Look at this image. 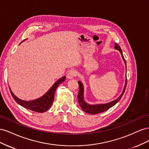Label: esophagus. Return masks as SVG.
<instances>
[{"label":"esophagus","mask_w":149,"mask_h":149,"mask_svg":"<svg viewBox=\"0 0 149 149\" xmlns=\"http://www.w3.org/2000/svg\"><path fill=\"white\" fill-rule=\"evenodd\" d=\"M76 74H77V72H76L74 70H71L68 72V73L67 78L68 79H72V78H73L74 77H75Z\"/></svg>","instance_id":"obj_1"}]
</instances>
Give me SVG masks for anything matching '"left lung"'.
I'll return each mask as SVG.
<instances>
[{
  "label": "left lung",
  "instance_id": "obj_1",
  "mask_svg": "<svg viewBox=\"0 0 149 149\" xmlns=\"http://www.w3.org/2000/svg\"><path fill=\"white\" fill-rule=\"evenodd\" d=\"M114 48L116 49H118V50H119L120 52L121 55H122V57H123V60L125 63V67H126V62H125V60L124 59V57L123 56V52H122V49H121L120 47H119L118 44H117L116 43H115ZM78 84H79V93H78V101L79 106H81V109L84 112H87V113L91 114H96L101 113V112H104V111H107V109H109V108H111V107L114 106L118 101H119V100H120V98L122 97V96H123V94L125 92V88H126V84H127V77H126V79H125V86H124V89H123V91L120 95V96L118 98H117L116 100H114L113 101L108 102V103H106V104H101L91 105V104H89L86 102L84 100V87H83V85L81 81H78Z\"/></svg>",
  "mask_w": 149,
  "mask_h": 149
}]
</instances>
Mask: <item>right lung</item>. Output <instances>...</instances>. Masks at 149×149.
<instances>
[{
  "mask_svg": "<svg viewBox=\"0 0 149 149\" xmlns=\"http://www.w3.org/2000/svg\"><path fill=\"white\" fill-rule=\"evenodd\" d=\"M65 79L66 77L65 76H63V77H62L61 78L58 79L56 83H54V84L52 86V87L49 89V91L45 94H44V95L41 97L38 98L37 100H35L33 101H27L22 100L14 95V94L12 92L10 89V91L11 93L12 97L19 104L29 110L42 113V112L47 111L49 108L51 107L54 100L55 93L57 87L61 83L65 81Z\"/></svg>",
  "mask_w": 149,
  "mask_h": 149,
  "instance_id": "add662e5",
  "label": "right lung"
}]
</instances>
